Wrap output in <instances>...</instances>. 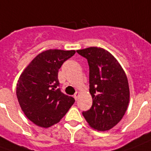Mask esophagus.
<instances>
[{
  "instance_id": "1",
  "label": "esophagus",
  "mask_w": 151,
  "mask_h": 151,
  "mask_svg": "<svg viewBox=\"0 0 151 151\" xmlns=\"http://www.w3.org/2000/svg\"><path fill=\"white\" fill-rule=\"evenodd\" d=\"M79 95H80V92H78V91H77V92H76V93L74 94V98H75L76 101H77V100L78 99Z\"/></svg>"
}]
</instances>
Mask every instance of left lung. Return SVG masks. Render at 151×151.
<instances>
[{"label": "left lung", "instance_id": "8db88e82", "mask_svg": "<svg viewBox=\"0 0 151 151\" xmlns=\"http://www.w3.org/2000/svg\"><path fill=\"white\" fill-rule=\"evenodd\" d=\"M77 52L88 62L92 97L91 107L83 115L95 130H110L127 111L130 100L127 75L114 56L103 48L91 46Z\"/></svg>", "mask_w": 151, "mask_h": 151}]
</instances>
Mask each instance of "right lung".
<instances>
[{"instance_id": "1", "label": "right lung", "mask_w": 151, "mask_h": 151, "mask_svg": "<svg viewBox=\"0 0 151 151\" xmlns=\"http://www.w3.org/2000/svg\"><path fill=\"white\" fill-rule=\"evenodd\" d=\"M74 50L50 49L38 54L24 68L17 83L16 95L24 114L37 126L47 128L59 123L74 103L61 92L58 72Z\"/></svg>"}]
</instances>
